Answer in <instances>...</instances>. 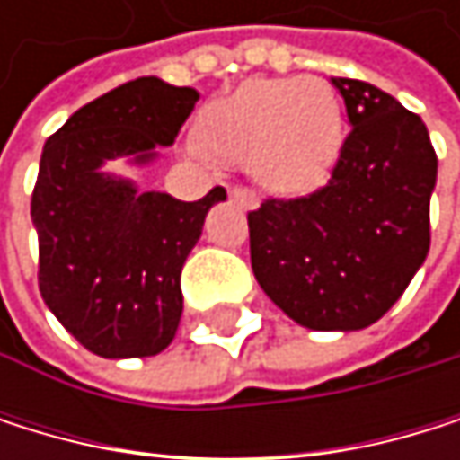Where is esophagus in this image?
I'll list each match as a JSON object with an SVG mask.
<instances>
[{
  "mask_svg": "<svg viewBox=\"0 0 460 460\" xmlns=\"http://www.w3.org/2000/svg\"><path fill=\"white\" fill-rule=\"evenodd\" d=\"M228 196H232V201H237L243 209H256L259 207V196H256L253 190H248V187H232Z\"/></svg>",
  "mask_w": 460,
  "mask_h": 460,
  "instance_id": "1",
  "label": "esophagus"
}]
</instances>
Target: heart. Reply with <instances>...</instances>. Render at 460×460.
<instances>
[{
  "label": "heart",
  "instance_id": "1",
  "mask_svg": "<svg viewBox=\"0 0 460 460\" xmlns=\"http://www.w3.org/2000/svg\"><path fill=\"white\" fill-rule=\"evenodd\" d=\"M345 143L340 96L323 79H248L199 120L201 160L248 163L256 181L306 192L325 181Z\"/></svg>",
  "mask_w": 460,
  "mask_h": 460
}]
</instances>
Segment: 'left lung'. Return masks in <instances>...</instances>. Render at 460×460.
<instances>
[{"mask_svg": "<svg viewBox=\"0 0 460 460\" xmlns=\"http://www.w3.org/2000/svg\"><path fill=\"white\" fill-rule=\"evenodd\" d=\"M350 135L325 187L248 215L251 268L312 331H361L405 292L430 248L436 151L420 115L381 87L333 76Z\"/></svg>", "mask_w": 460, "mask_h": 460, "instance_id": "8db88e82", "label": "left lung"}]
</instances>
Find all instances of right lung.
<instances>
[{"label": "right lung", "instance_id": "obj_1", "mask_svg": "<svg viewBox=\"0 0 460 460\" xmlns=\"http://www.w3.org/2000/svg\"><path fill=\"white\" fill-rule=\"evenodd\" d=\"M196 102V87L140 76L79 107L43 146L32 192L40 295L71 337L102 358L156 356L173 342L181 268L207 212L226 201L223 187L201 201L140 192L104 163H154Z\"/></svg>", "mask_w": 460, "mask_h": 460}]
</instances>
